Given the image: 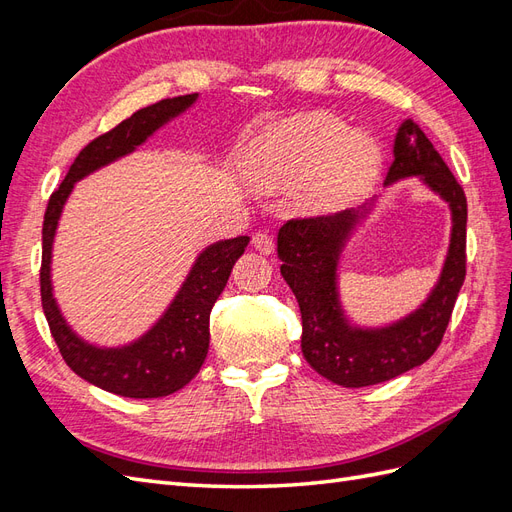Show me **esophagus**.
Returning a JSON list of instances; mask_svg holds the SVG:
<instances>
[{"label":"esophagus","mask_w":512,"mask_h":512,"mask_svg":"<svg viewBox=\"0 0 512 512\" xmlns=\"http://www.w3.org/2000/svg\"><path fill=\"white\" fill-rule=\"evenodd\" d=\"M252 243H254V247L256 250L260 252V254H273V250H275V241H273V237L269 235V232H256V235L252 237Z\"/></svg>","instance_id":"obj_1"}]
</instances>
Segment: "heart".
<instances>
[{"mask_svg":"<svg viewBox=\"0 0 512 512\" xmlns=\"http://www.w3.org/2000/svg\"><path fill=\"white\" fill-rule=\"evenodd\" d=\"M382 149L363 132H350L331 115H301L262 132L245 153V175L262 192L299 185L307 213L337 211L374 185Z\"/></svg>","mask_w":512,"mask_h":512,"instance_id":"obj_1","label":"heart"}]
</instances>
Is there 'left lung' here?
Segmentation results:
<instances>
[{"label": "left lung", "instance_id": "8db88e82", "mask_svg": "<svg viewBox=\"0 0 512 512\" xmlns=\"http://www.w3.org/2000/svg\"><path fill=\"white\" fill-rule=\"evenodd\" d=\"M393 164L384 185L421 177L453 213L451 245L429 299L391 327L359 329L346 320L337 297V262L352 228L367 209H346L314 218L288 220L277 235L282 275L301 307V350L305 361L327 380L361 389L423 365L438 350L466 280L468 200L463 188L412 119L395 136Z\"/></svg>", "mask_w": 512, "mask_h": 512}]
</instances>
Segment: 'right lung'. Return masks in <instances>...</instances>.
Instances as JSON below:
<instances>
[{
  "label": "right lung",
  "mask_w": 512,
  "mask_h": 512,
  "mask_svg": "<svg viewBox=\"0 0 512 512\" xmlns=\"http://www.w3.org/2000/svg\"><path fill=\"white\" fill-rule=\"evenodd\" d=\"M196 98L198 94L160 100L94 138L76 156L66 179L51 194L49 205H46L42 224L40 294L51 335L74 374L121 397H166L183 389L198 374L209 350V316L213 303L222 294L232 265L245 252L250 237L226 239L209 245L196 258L175 301L156 322V327L141 339L123 348H96L70 331L53 299L51 250L57 222L76 181L121 156H128L166 121L190 108Z\"/></svg>",
  "instance_id": "obj_1"
}]
</instances>
